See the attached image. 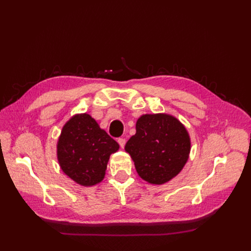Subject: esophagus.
<instances>
[{
	"label": "esophagus",
	"instance_id": "1",
	"mask_svg": "<svg viewBox=\"0 0 251 251\" xmlns=\"http://www.w3.org/2000/svg\"><path fill=\"white\" fill-rule=\"evenodd\" d=\"M118 143H119V146H120V148L121 149H124L125 148V146H126V139L125 138H118Z\"/></svg>",
	"mask_w": 251,
	"mask_h": 251
}]
</instances>
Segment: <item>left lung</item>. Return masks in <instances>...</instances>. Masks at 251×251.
Masks as SVG:
<instances>
[{"label":"left lung","instance_id":"left-lung-1","mask_svg":"<svg viewBox=\"0 0 251 251\" xmlns=\"http://www.w3.org/2000/svg\"><path fill=\"white\" fill-rule=\"evenodd\" d=\"M125 150L139 177L151 184H164L183 170L191 153V137L184 125L170 114H144Z\"/></svg>","mask_w":251,"mask_h":251}]
</instances>
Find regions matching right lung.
Masks as SVG:
<instances>
[{
    "label": "right lung",
    "instance_id": "right-lung-1",
    "mask_svg": "<svg viewBox=\"0 0 251 251\" xmlns=\"http://www.w3.org/2000/svg\"><path fill=\"white\" fill-rule=\"evenodd\" d=\"M119 144L89 114H75L63 126L56 144L60 169L81 186L103 180L111 154Z\"/></svg>",
    "mask_w": 251,
    "mask_h": 251
}]
</instances>
